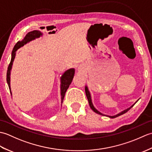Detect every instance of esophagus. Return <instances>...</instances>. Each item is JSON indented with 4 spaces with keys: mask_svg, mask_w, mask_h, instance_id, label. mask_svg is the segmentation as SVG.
I'll list each match as a JSON object with an SVG mask.
<instances>
[{
    "mask_svg": "<svg viewBox=\"0 0 152 152\" xmlns=\"http://www.w3.org/2000/svg\"><path fill=\"white\" fill-rule=\"evenodd\" d=\"M78 72H83V66L82 65L79 66L78 67Z\"/></svg>",
    "mask_w": 152,
    "mask_h": 152,
    "instance_id": "obj_1",
    "label": "esophagus"
}]
</instances>
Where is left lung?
<instances>
[{"label":"left lung","mask_w":152,"mask_h":152,"mask_svg":"<svg viewBox=\"0 0 152 152\" xmlns=\"http://www.w3.org/2000/svg\"><path fill=\"white\" fill-rule=\"evenodd\" d=\"M85 91H86V96H87V98H88V102H89V106H90V108H91L92 110H93V112H94L96 113V114H100V115H101L106 116V117H108V118H117V117H118V116H119V115H122V114H125V113L127 112L128 110H130L132 107H133V106L135 104H136L137 102L138 101V100L140 99H138L137 100V101L134 103V104H133V105H132L131 106H130L129 108H127V109L124 110H123V111H121V112L118 113V114L114 115H105V114H102L101 112H100L99 110H96V109L95 108V106H93V102H92V99H91V93H90V92H89V89H88V86H86V87H85Z\"/></svg>","instance_id":"obj_1"}]
</instances>
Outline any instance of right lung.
Returning a JSON list of instances; mask_svg holds the SVG:
<instances>
[{"instance_id": "1", "label": "right lung", "mask_w": 152, "mask_h": 152, "mask_svg": "<svg viewBox=\"0 0 152 152\" xmlns=\"http://www.w3.org/2000/svg\"><path fill=\"white\" fill-rule=\"evenodd\" d=\"M42 35H43L42 33H41V31H40L34 30L33 31L28 32L23 39L21 41H18L15 45L14 49L12 50L11 61L8 68L7 74H6V81H7V83L10 89V91L12 95V94L11 88H10V74H11V70L13 65V62H14L15 55H16V51H17V50L19 49V48L23 47L24 45L30 42L32 40H35L36 38H38L40 37H42ZM74 72H75V69H74V68H72V69L66 70L65 72L62 74V76H61L60 88H61V105L63 104L64 95H65L66 90L68 89V88H69L70 84L72 81L74 76Z\"/></svg>"}]
</instances>
